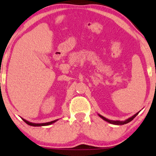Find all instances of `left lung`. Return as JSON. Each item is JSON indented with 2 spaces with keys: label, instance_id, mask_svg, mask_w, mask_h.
<instances>
[{
  "label": "left lung",
  "instance_id": "left-lung-1",
  "mask_svg": "<svg viewBox=\"0 0 156 156\" xmlns=\"http://www.w3.org/2000/svg\"><path fill=\"white\" fill-rule=\"evenodd\" d=\"M138 114H139V112H138L137 114H136L135 115H133V117H131L130 118H129V119H126V120H125V121H114V120H110V119H106V118H105L104 117H103V116L100 115V114H99V116H100V117H101V118H103V119H104L105 121H107V122H108L112 123V124H114V125H124V124H127V123L130 122V121L133 120L134 118L136 117Z\"/></svg>",
  "mask_w": 156,
  "mask_h": 156
}]
</instances>
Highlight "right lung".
<instances>
[{"mask_svg":"<svg viewBox=\"0 0 156 156\" xmlns=\"http://www.w3.org/2000/svg\"><path fill=\"white\" fill-rule=\"evenodd\" d=\"M24 120L25 122L26 123V124H28V125H31V126H34V127H37V126H44V125H49L52 124V123H54L55 121L57 120H54V121H51V122H45V123H40V124H36V123H32V122H29L25 120V119H23Z\"/></svg>","mask_w":156,"mask_h":156,"instance_id":"1","label":"right lung"}]
</instances>
